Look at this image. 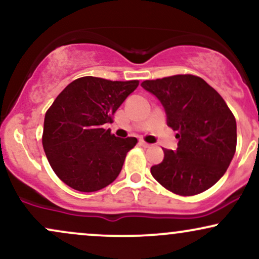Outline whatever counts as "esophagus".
I'll return each instance as SVG.
<instances>
[{"label": "esophagus", "instance_id": "34e87169", "mask_svg": "<svg viewBox=\"0 0 259 259\" xmlns=\"http://www.w3.org/2000/svg\"><path fill=\"white\" fill-rule=\"evenodd\" d=\"M139 144L141 145L142 147H150V146H151L150 144H147V142H146V141H144V140H140V141H139Z\"/></svg>", "mask_w": 259, "mask_h": 259}]
</instances>
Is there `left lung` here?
Segmentation results:
<instances>
[{"mask_svg":"<svg viewBox=\"0 0 259 259\" xmlns=\"http://www.w3.org/2000/svg\"><path fill=\"white\" fill-rule=\"evenodd\" d=\"M145 90L160 101L167 123L178 132L177 151L151 167L163 187L180 196H194L212 187L236 151V120L225 101L200 76L178 74L145 80Z\"/></svg>","mask_w":259,"mask_h":259,"instance_id":"left-lung-1","label":"left lung"}]
</instances>
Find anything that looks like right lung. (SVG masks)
<instances>
[{"label": "right lung", "instance_id": "obj_1", "mask_svg": "<svg viewBox=\"0 0 259 259\" xmlns=\"http://www.w3.org/2000/svg\"><path fill=\"white\" fill-rule=\"evenodd\" d=\"M139 80L82 76L70 82L45 114L42 146L56 175L74 190L99 191L119 175L136 138L120 139L103 125Z\"/></svg>", "mask_w": 259, "mask_h": 259}]
</instances>
